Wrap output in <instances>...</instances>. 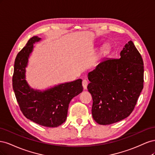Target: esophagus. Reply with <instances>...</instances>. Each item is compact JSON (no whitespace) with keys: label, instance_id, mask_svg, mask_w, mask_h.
<instances>
[{"label":"esophagus","instance_id":"1","mask_svg":"<svg viewBox=\"0 0 155 155\" xmlns=\"http://www.w3.org/2000/svg\"><path fill=\"white\" fill-rule=\"evenodd\" d=\"M88 81L86 80V79H84V80H83V82H82V85H83V88L85 89V90H86V89L87 88V85H88Z\"/></svg>","mask_w":155,"mask_h":155}]
</instances>
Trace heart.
I'll list each match as a JSON object with an SVG mask.
<instances>
[{
    "mask_svg": "<svg viewBox=\"0 0 155 155\" xmlns=\"http://www.w3.org/2000/svg\"><path fill=\"white\" fill-rule=\"evenodd\" d=\"M112 51V46L109 43H105L100 48L99 57L100 58H106L109 55Z\"/></svg>",
    "mask_w": 155,
    "mask_h": 155,
    "instance_id": "1",
    "label": "heart"
}]
</instances>
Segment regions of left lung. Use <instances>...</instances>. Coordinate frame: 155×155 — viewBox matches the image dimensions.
Here are the masks:
<instances>
[{
  "label": "left lung",
  "mask_w": 155,
  "mask_h": 155,
  "mask_svg": "<svg viewBox=\"0 0 155 155\" xmlns=\"http://www.w3.org/2000/svg\"><path fill=\"white\" fill-rule=\"evenodd\" d=\"M143 62L132 41L126 43L118 59H105L88 74L94 120L110 125L128 117L143 87Z\"/></svg>",
  "instance_id": "8db88e82"
}]
</instances>
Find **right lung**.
<instances>
[{
	"mask_svg": "<svg viewBox=\"0 0 155 155\" xmlns=\"http://www.w3.org/2000/svg\"><path fill=\"white\" fill-rule=\"evenodd\" d=\"M41 41L38 36L32 37L18 53L14 64L13 88L26 118L42 126L57 127L66 121L70 101L83 91L82 79L60 83L45 90L31 88L26 79V68L34 45Z\"/></svg>",
	"mask_w": 155,
	"mask_h": 155,
	"instance_id": "add662e5",
	"label": "right lung"
}]
</instances>
